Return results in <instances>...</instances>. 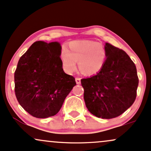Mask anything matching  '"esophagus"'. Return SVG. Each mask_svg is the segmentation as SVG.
<instances>
[{
    "instance_id": "34e87169",
    "label": "esophagus",
    "mask_w": 151,
    "mask_h": 151,
    "mask_svg": "<svg viewBox=\"0 0 151 151\" xmlns=\"http://www.w3.org/2000/svg\"><path fill=\"white\" fill-rule=\"evenodd\" d=\"M81 79L80 78H76V83H77L78 85L81 84Z\"/></svg>"
}]
</instances>
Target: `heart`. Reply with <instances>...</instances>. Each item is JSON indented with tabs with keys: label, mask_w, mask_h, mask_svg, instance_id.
Listing matches in <instances>:
<instances>
[{
	"label": "heart",
	"mask_w": 151,
	"mask_h": 151,
	"mask_svg": "<svg viewBox=\"0 0 151 151\" xmlns=\"http://www.w3.org/2000/svg\"><path fill=\"white\" fill-rule=\"evenodd\" d=\"M68 50L63 47L60 57L64 70L72 73L78 62L80 71L86 76L97 74L102 70L107 58V51L102 44L95 41H73L68 44Z\"/></svg>",
	"instance_id": "b5f03b06"
}]
</instances>
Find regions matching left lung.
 Listing matches in <instances>:
<instances>
[{"mask_svg":"<svg viewBox=\"0 0 151 151\" xmlns=\"http://www.w3.org/2000/svg\"><path fill=\"white\" fill-rule=\"evenodd\" d=\"M105 63L96 75L81 80L84 100L91 114L102 119H112L132 105L139 86L136 65L122 49L109 43Z\"/></svg>","mask_w":151,"mask_h":151,"instance_id":"1","label":"left lung"}]
</instances>
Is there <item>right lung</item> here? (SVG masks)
<instances>
[{
  "mask_svg": "<svg viewBox=\"0 0 151 151\" xmlns=\"http://www.w3.org/2000/svg\"><path fill=\"white\" fill-rule=\"evenodd\" d=\"M57 42L37 41L19 58L15 71V93L26 111L37 118H48L59 111L76 85L65 73Z\"/></svg>",
  "mask_w": 151,
  "mask_h": 151,
  "instance_id": "right-lung-1",
  "label": "right lung"
}]
</instances>
